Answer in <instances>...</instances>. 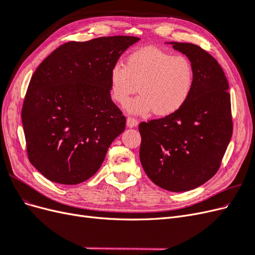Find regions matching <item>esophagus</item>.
Returning a JSON list of instances; mask_svg holds the SVG:
<instances>
[{
    "label": "esophagus",
    "mask_w": 255,
    "mask_h": 255,
    "mask_svg": "<svg viewBox=\"0 0 255 255\" xmlns=\"http://www.w3.org/2000/svg\"><path fill=\"white\" fill-rule=\"evenodd\" d=\"M127 126H128V128H135V127L138 126V121H137V119H135V118L128 117V118L127 119Z\"/></svg>",
    "instance_id": "34e87169"
}]
</instances>
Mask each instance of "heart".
Instances as JSON below:
<instances>
[{"instance_id": "1", "label": "heart", "mask_w": 255, "mask_h": 255, "mask_svg": "<svg viewBox=\"0 0 255 255\" xmlns=\"http://www.w3.org/2000/svg\"><path fill=\"white\" fill-rule=\"evenodd\" d=\"M194 85L191 61L156 47L132 52L126 66L116 64L110 71V94L115 102L125 105L139 90L140 95L126 106L133 114L153 111L159 117L173 115L186 104Z\"/></svg>"}]
</instances>
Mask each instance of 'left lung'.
Here are the masks:
<instances>
[{"instance_id": "8db88e82", "label": "left lung", "mask_w": 255, "mask_h": 255, "mask_svg": "<svg viewBox=\"0 0 255 255\" xmlns=\"http://www.w3.org/2000/svg\"><path fill=\"white\" fill-rule=\"evenodd\" d=\"M166 43L191 61L194 89L179 112L140 123L139 157L154 184L181 192L217 172L232 137L231 99L225 72L213 56L197 44Z\"/></svg>"}]
</instances>
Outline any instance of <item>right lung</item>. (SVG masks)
<instances>
[{
  "instance_id": "add662e5",
  "label": "right lung",
  "mask_w": 255,
  "mask_h": 255,
  "mask_svg": "<svg viewBox=\"0 0 255 255\" xmlns=\"http://www.w3.org/2000/svg\"><path fill=\"white\" fill-rule=\"evenodd\" d=\"M139 38L100 37L60 45L36 69L22 107L28 159L48 180L75 185L101 167L126 128L110 71Z\"/></svg>"
}]
</instances>
